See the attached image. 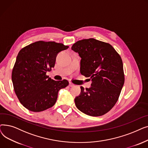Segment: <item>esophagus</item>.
Masks as SVG:
<instances>
[{"label": "esophagus", "instance_id": "esophagus-1", "mask_svg": "<svg viewBox=\"0 0 148 148\" xmlns=\"http://www.w3.org/2000/svg\"><path fill=\"white\" fill-rule=\"evenodd\" d=\"M69 86L70 87H74V84L73 83H72L71 82H69Z\"/></svg>", "mask_w": 148, "mask_h": 148}]
</instances>
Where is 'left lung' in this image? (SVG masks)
I'll return each mask as SVG.
<instances>
[{
	"label": "left lung",
	"mask_w": 148,
	"mask_h": 148,
	"mask_svg": "<svg viewBox=\"0 0 148 148\" xmlns=\"http://www.w3.org/2000/svg\"><path fill=\"white\" fill-rule=\"evenodd\" d=\"M71 49L82 58L81 74L92 82L90 88L81 86L75 106L86 114L103 116L118 101L124 84L121 57L112 45L94 38L77 41Z\"/></svg>",
	"instance_id": "8db88e82"
}]
</instances>
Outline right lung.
<instances>
[{"label": "right lung", "mask_w": 148, "mask_h": 148, "mask_svg": "<svg viewBox=\"0 0 148 148\" xmlns=\"http://www.w3.org/2000/svg\"><path fill=\"white\" fill-rule=\"evenodd\" d=\"M68 45L54 41H39L19 51L12 71L14 89L27 110L40 112L55 104L59 90L68 86L66 80L55 81L47 75L54 66L59 52Z\"/></svg>", "instance_id": "add662e5"}]
</instances>
